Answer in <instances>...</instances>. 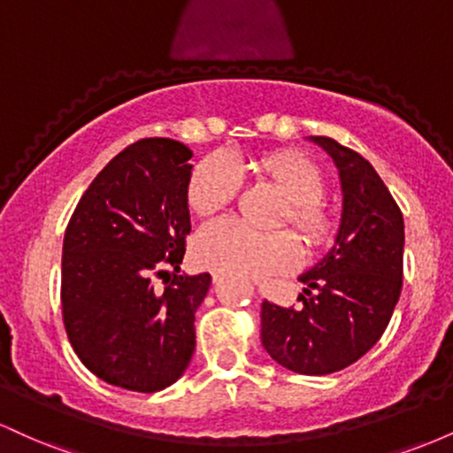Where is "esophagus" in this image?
Listing matches in <instances>:
<instances>
[{
    "label": "esophagus",
    "mask_w": 453,
    "mask_h": 453,
    "mask_svg": "<svg viewBox=\"0 0 453 453\" xmlns=\"http://www.w3.org/2000/svg\"><path fill=\"white\" fill-rule=\"evenodd\" d=\"M219 280H223V274L221 273H212V283H219Z\"/></svg>",
    "instance_id": "obj_1"
}]
</instances>
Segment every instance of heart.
Returning a JSON list of instances; mask_svg holds the SVG:
<instances>
[{
	"label": "heart",
	"instance_id": "heart-1",
	"mask_svg": "<svg viewBox=\"0 0 453 453\" xmlns=\"http://www.w3.org/2000/svg\"><path fill=\"white\" fill-rule=\"evenodd\" d=\"M257 170L285 197L279 221L300 234L309 249H324L339 234L336 211L324 200L326 179L313 159L296 150L268 153L257 161ZM241 189V164L230 155H209L196 165L187 183V204L197 215H212L236 197ZM194 256L197 264L234 274L262 277L294 268L300 244L288 230L257 232L232 217L204 223L196 234Z\"/></svg>",
	"mask_w": 453,
	"mask_h": 453
}]
</instances>
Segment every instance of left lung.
I'll use <instances>...</instances> for the list:
<instances>
[{"instance_id": "1", "label": "left lung", "mask_w": 453, "mask_h": 453, "mask_svg": "<svg viewBox=\"0 0 453 453\" xmlns=\"http://www.w3.org/2000/svg\"><path fill=\"white\" fill-rule=\"evenodd\" d=\"M334 159L342 217L334 247L300 274V309L262 304V345L300 375L342 371L381 339L403 289L404 221L381 176L334 138L311 136Z\"/></svg>"}]
</instances>
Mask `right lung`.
Here are the masks:
<instances>
[{
  "label": "right lung",
  "mask_w": 453,
  "mask_h": 453,
  "mask_svg": "<svg viewBox=\"0 0 453 453\" xmlns=\"http://www.w3.org/2000/svg\"><path fill=\"white\" fill-rule=\"evenodd\" d=\"M191 155L170 138L129 144L93 179L65 227L67 339L81 362L111 386L159 392L194 356L196 311L211 274H179L191 232Z\"/></svg>",
  "instance_id": "1"
}]
</instances>
